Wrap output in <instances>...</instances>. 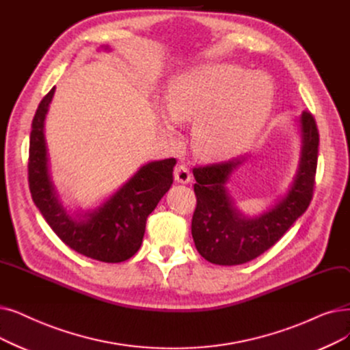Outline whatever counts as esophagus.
I'll return each instance as SVG.
<instances>
[{
    "instance_id": "34e87169",
    "label": "esophagus",
    "mask_w": 350,
    "mask_h": 350,
    "mask_svg": "<svg viewBox=\"0 0 350 350\" xmlns=\"http://www.w3.org/2000/svg\"><path fill=\"white\" fill-rule=\"evenodd\" d=\"M174 178L178 183H190L191 181V172L186 164H177L174 167Z\"/></svg>"
}]
</instances>
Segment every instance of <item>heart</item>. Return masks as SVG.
<instances>
[{
  "label": "heart",
  "mask_w": 350,
  "mask_h": 350,
  "mask_svg": "<svg viewBox=\"0 0 350 350\" xmlns=\"http://www.w3.org/2000/svg\"><path fill=\"white\" fill-rule=\"evenodd\" d=\"M271 103L273 87L265 74L206 64L173 81L164 126L174 133V121H196V150L210 159L229 157L262 130Z\"/></svg>",
  "instance_id": "heart-1"
}]
</instances>
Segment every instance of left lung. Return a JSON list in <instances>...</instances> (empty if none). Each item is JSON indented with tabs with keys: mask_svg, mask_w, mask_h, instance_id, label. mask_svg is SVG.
<instances>
[{
	"mask_svg": "<svg viewBox=\"0 0 350 350\" xmlns=\"http://www.w3.org/2000/svg\"><path fill=\"white\" fill-rule=\"evenodd\" d=\"M301 156L293 185L273 208L260 217L247 219L233 206L226 183L243 157L194 167L196 210L191 234L197 252L206 260L221 266L247 263L265 253L291 229L309 207L317 167L319 130L310 111L299 120Z\"/></svg>",
	"mask_w": 350,
	"mask_h": 350,
	"instance_id": "left-lung-1",
	"label": "left lung"
}]
</instances>
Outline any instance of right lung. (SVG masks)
<instances>
[{
	"instance_id": "right-lung-1",
	"label": "right lung",
	"mask_w": 350,
	"mask_h": 350,
	"mask_svg": "<svg viewBox=\"0 0 350 350\" xmlns=\"http://www.w3.org/2000/svg\"><path fill=\"white\" fill-rule=\"evenodd\" d=\"M55 87L41 100L29 134L28 185L33 200L45 221L70 249L98 262H124L140 249L148 215L173 185L176 159L147 163L98 208L85 213L79 220L71 219L50 178L44 139V120Z\"/></svg>"
}]
</instances>
